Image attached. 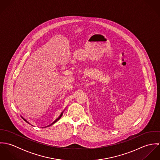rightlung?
<instances>
[{
  "mask_svg": "<svg viewBox=\"0 0 160 160\" xmlns=\"http://www.w3.org/2000/svg\"><path fill=\"white\" fill-rule=\"evenodd\" d=\"M62 115H63V113H61V114H60V116H59V117H58V118H57V119H56V120H55V121H54V122H53L52 124H51L50 125H52V124H53V123L56 122H57V121H58V119H60V118H61V117L62 116ZM23 119H24V120L25 121H26V122H28V124H29V122H28V121H26V120L25 119H24V118H23ZM50 125H49V126H50Z\"/></svg>",
  "mask_w": 160,
  "mask_h": 160,
  "instance_id": "1",
  "label": "right lung"
}]
</instances>
